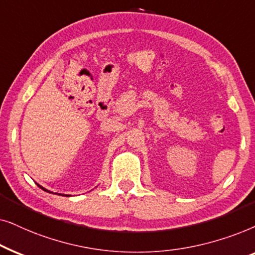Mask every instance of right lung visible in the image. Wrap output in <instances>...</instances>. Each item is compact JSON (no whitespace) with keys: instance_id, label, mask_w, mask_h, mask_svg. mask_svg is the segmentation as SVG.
I'll return each mask as SVG.
<instances>
[{"instance_id":"add662e5","label":"right lung","mask_w":255,"mask_h":255,"mask_svg":"<svg viewBox=\"0 0 255 255\" xmlns=\"http://www.w3.org/2000/svg\"><path fill=\"white\" fill-rule=\"evenodd\" d=\"M38 186H39V188H40V189H43V190H44V191H47V190H45V189H44V188H43V186H40V185H38Z\"/></svg>"}]
</instances>
